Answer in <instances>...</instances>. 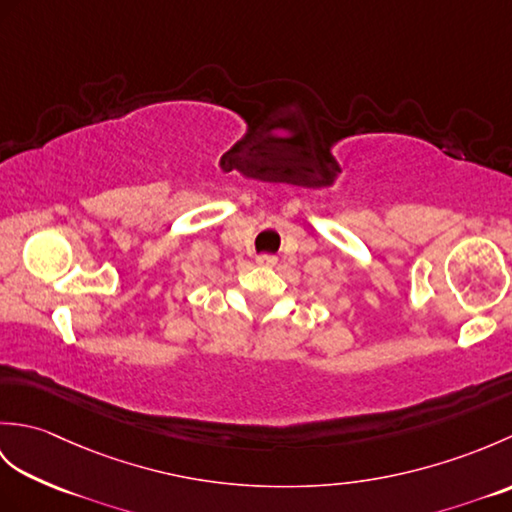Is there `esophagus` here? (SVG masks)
Wrapping results in <instances>:
<instances>
[{
	"instance_id": "obj_1",
	"label": "esophagus",
	"mask_w": 512,
	"mask_h": 512,
	"mask_svg": "<svg viewBox=\"0 0 512 512\" xmlns=\"http://www.w3.org/2000/svg\"><path fill=\"white\" fill-rule=\"evenodd\" d=\"M257 264H259V266L273 268V266L277 264V257H273V255H259V257H257Z\"/></svg>"
}]
</instances>
